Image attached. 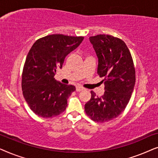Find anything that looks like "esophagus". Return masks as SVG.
<instances>
[{
    "label": "esophagus",
    "instance_id": "1",
    "mask_svg": "<svg viewBox=\"0 0 158 158\" xmlns=\"http://www.w3.org/2000/svg\"><path fill=\"white\" fill-rule=\"evenodd\" d=\"M84 90V88L83 87H81V86H80V85L76 86V91L80 92V91H82V90Z\"/></svg>",
    "mask_w": 158,
    "mask_h": 158
}]
</instances>
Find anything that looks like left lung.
<instances>
[{
    "label": "left lung",
    "instance_id": "8db88e82",
    "mask_svg": "<svg viewBox=\"0 0 158 158\" xmlns=\"http://www.w3.org/2000/svg\"><path fill=\"white\" fill-rule=\"evenodd\" d=\"M98 58L97 73L103 77L105 92L101 96L91 90L85 104V114L94 122L103 123L118 117L127 107L135 84V68L124 41L108 34L90 36Z\"/></svg>",
    "mask_w": 158,
    "mask_h": 158
}]
</instances>
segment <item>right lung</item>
<instances>
[{
    "instance_id": "1",
    "label": "right lung",
    "mask_w": 158,
    "mask_h": 158,
    "mask_svg": "<svg viewBox=\"0 0 158 158\" xmlns=\"http://www.w3.org/2000/svg\"><path fill=\"white\" fill-rule=\"evenodd\" d=\"M83 36L52 34L39 39L28 53L23 65L21 88L32 111L48 118L66 109L68 96L75 90L55 79L56 70L62 68L66 56L83 42Z\"/></svg>"
}]
</instances>
